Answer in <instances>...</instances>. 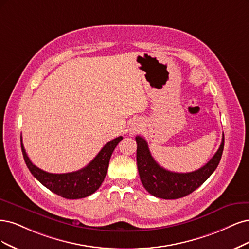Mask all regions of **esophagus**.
I'll list each match as a JSON object with an SVG mask.
<instances>
[{"instance_id": "1", "label": "esophagus", "mask_w": 249, "mask_h": 249, "mask_svg": "<svg viewBox=\"0 0 249 249\" xmlns=\"http://www.w3.org/2000/svg\"><path fill=\"white\" fill-rule=\"evenodd\" d=\"M141 128V125H139V124H136L134 127H133V131H139V129Z\"/></svg>"}]
</instances>
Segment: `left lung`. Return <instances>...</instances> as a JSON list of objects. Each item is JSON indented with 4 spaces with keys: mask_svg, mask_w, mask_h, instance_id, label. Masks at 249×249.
I'll list each match as a JSON object with an SVG mask.
<instances>
[{
    "mask_svg": "<svg viewBox=\"0 0 249 249\" xmlns=\"http://www.w3.org/2000/svg\"><path fill=\"white\" fill-rule=\"evenodd\" d=\"M136 162L143 187L150 195L159 198L175 199L186 196L198 188L218 166L224 147V135L221 145L214 156L204 166L191 173H174L160 166L152 157L147 141L136 136Z\"/></svg>",
    "mask_w": 249,
    "mask_h": 249,
    "instance_id": "8db88e82",
    "label": "left lung"
}]
</instances>
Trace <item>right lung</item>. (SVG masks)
<instances>
[{
  "instance_id": "add662e5",
  "label": "right lung",
  "mask_w": 249,
  "mask_h": 249,
  "mask_svg": "<svg viewBox=\"0 0 249 249\" xmlns=\"http://www.w3.org/2000/svg\"><path fill=\"white\" fill-rule=\"evenodd\" d=\"M122 139V136H119L108 142L87 166L79 171L67 174H52L40 170L39 167L32 163L28 157L21 138L20 142L23 159L31 174L53 194L65 198L76 199L91 196L100 187L101 183L106 178L110 156Z\"/></svg>"
}]
</instances>
